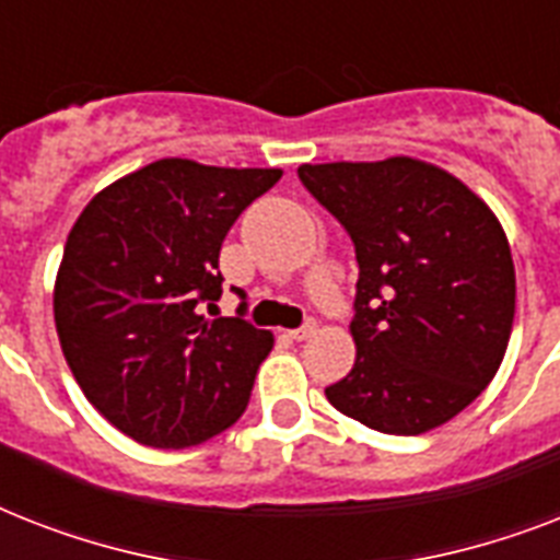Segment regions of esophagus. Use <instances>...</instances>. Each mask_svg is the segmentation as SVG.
Returning a JSON list of instances; mask_svg holds the SVG:
<instances>
[{"instance_id": "34e87169", "label": "esophagus", "mask_w": 560, "mask_h": 560, "mask_svg": "<svg viewBox=\"0 0 560 560\" xmlns=\"http://www.w3.org/2000/svg\"><path fill=\"white\" fill-rule=\"evenodd\" d=\"M314 334H316V323H314V319H307V323L302 325V328H296V331H290V337H293V340H296V342H302V340H311Z\"/></svg>"}]
</instances>
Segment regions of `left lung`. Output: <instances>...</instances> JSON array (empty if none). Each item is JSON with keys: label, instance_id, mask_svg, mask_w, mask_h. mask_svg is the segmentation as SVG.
<instances>
[{"label": "left lung", "instance_id": "obj_1", "mask_svg": "<svg viewBox=\"0 0 560 560\" xmlns=\"http://www.w3.org/2000/svg\"><path fill=\"white\" fill-rule=\"evenodd\" d=\"M349 232L358 358L325 389L342 416L418 435L459 416L497 374L514 323V261L497 214L430 162L299 165Z\"/></svg>", "mask_w": 560, "mask_h": 560}]
</instances>
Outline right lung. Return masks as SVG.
Wrapping results in <instances>:
<instances>
[{
    "label": "right lung",
    "instance_id": "1",
    "mask_svg": "<svg viewBox=\"0 0 560 560\" xmlns=\"http://www.w3.org/2000/svg\"><path fill=\"white\" fill-rule=\"evenodd\" d=\"M279 179V168L160 160L74 220L55 281L60 349L86 400L139 444L191 447L244 416L272 334L206 319L202 305L211 314L223 293L226 232Z\"/></svg>",
    "mask_w": 560,
    "mask_h": 560
}]
</instances>
